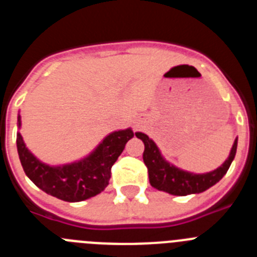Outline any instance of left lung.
<instances>
[{"label":"left lung","mask_w":257,"mask_h":257,"mask_svg":"<svg viewBox=\"0 0 257 257\" xmlns=\"http://www.w3.org/2000/svg\"><path fill=\"white\" fill-rule=\"evenodd\" d=\"M135 135L144 143L145 148L143 153V160L148 167L151 185L161 192L169 193L172 196L198 194L219 183L234 160L238 144L237 138L233 143V147L225 162L219 166L216 170L205 172V174H194V172L185 171L178 166L172 165L169 161H166L160 148L147 134L136 133Z\"/></svg>","instance_id":"1"}]
</instances>
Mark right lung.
<instances>
[{"label":"right lung","instance_id":"obj_1","mask_svg":"<svg viewBox=\"0 0 257 257\" xmlns=\"http://www.w3.org/2000/svg\"><path fill=\"white\" fill-rule=\"evenodd\" d=\"M20 127L22 117L18 114V130ZM131 138H134L131 127L113 131L86 157L58 166L47 165L38 160L27 148L19 131L17 134V148L23 170L40 189L61 201L81 202L105 189L110 179L112 166Z\"/></svg>","mask_w":257,"mask_h":257}]
</instances>
